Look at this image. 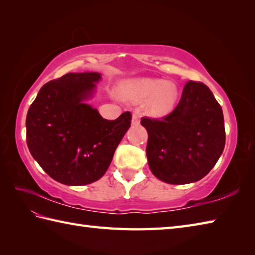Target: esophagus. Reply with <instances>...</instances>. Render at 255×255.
<instances>
[{"mask_svg": "<svg viewBox=\"0 0 255 255\" xmlns=\"http://www.w3.org/2000/svg\"><path fill=\"white\" fill-rule=\"evenodd\" d=\"M139 123H140V112L138 110H134L133 114H132L131 124L133 125V126H137V125H139Z\"/></svg>", "mask_w": 255, "mask_h": 255, "instance_id": "1", "label": "esophagus"}]
</instances>
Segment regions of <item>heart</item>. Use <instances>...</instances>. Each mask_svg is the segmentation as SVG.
<instances>
[{"mask_svg":"<svg viewBox=\"0 0 255 255\" xmlns=\"http://www.w3.org/2000/svg\"><path fill=\"white\" fill-rule=\"evenodd\" d=\"M123 91L125 96L133 102H143L150 99L148 112L154 116L169 113L177 97L175 84L160 79L132 81L125 85Z\"/></svg>","mask_w":255,"mask_h":255,"instance_id":"1","label":"heart"}]
</instances>
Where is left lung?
Returning a JSON list of instances; mask_svg holds the SVG:
<instances>
[{"label":"left lung","instance_id":"8db88e82","mask_svg":"<svg viewBox=\"0 0 255 255\" xmlns=\"http://www.w3.org/2000/svg\"><path fill=\"white\" fill-rule=\"evenodd\" d=\"M148 131L147 158L162 182L188 184L210 172L226 143L224 114L207 85L188 81L181 100L161 119L142 117Z\"/></svg>","mask_w":255,"mask_h":255}]
</instances>
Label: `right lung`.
Here are the masks:
<instances>
[{"mask_svg":"<svg viewBox=\"0 0 255 255\" xmlns=\"http://www.w3.org/2000/svg\"><path fill=\"white\" fill-rule=\"evenodd\" d=\"M100 80L97 72L64 74L42 86L27 113L26 141L32 158L64 185L100 180L130 127V112L108 121L84 103Z\"/></svg>","mask_w":255,"mask_h":255,"instance_id":"1","label":"right lung"}]
</instances>
